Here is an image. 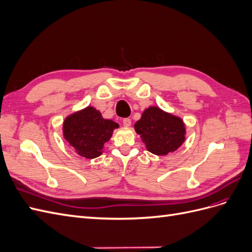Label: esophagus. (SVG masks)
<instances>
[{"label":"esophagus","mask_w":252,"mask_h":252,"mask_svg":"<svg viewBox=\"0 0 252 252\" xmlns=\"http://www.w3.org/2000/svg\"><path fill=\"white\" fill-rule=\"evenodd\" d=\"M123 124L125 127H130L131 125V120L130 119H124L123 120Z\"/></svg>","instance_id":"34e87169"}]
</instances>
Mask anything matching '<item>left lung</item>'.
Masks as SVG:
<instances>
[{
    "mask_svg": "<svg viewBox=\"0 0 252 252\" xmlns=\"http://www.w3.org/2000/svg\"><path fill=\"white\" fill-rule=\"evenodd\" d=\"M135 132L140 134L146 149L156 156L172 154L186 140V125L182 118L149 106L134 124Z\"/></svg>",
    "mask_w": 252,
    "mask_h": 252,
    "instance_id": "1",
    "label": "left lung"
}]
</instances>
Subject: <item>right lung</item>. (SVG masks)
I'll return each mask as SVG.
<instances>
[{"label":"right lung","mask_w":252,"mask_h":252,"mask_svg":"<svg viewBox=\"0 0 252 252\" xmlns=\"http://www.w3.org/2000/svg\"><path fill=\"white\" fill-rule=\"evenodd\" d=\"M119 127L112 120L104 119L93 106H87L67 116L62 130L64 139L80 157L95 158L103 154L105 143Z\"/></svg>","instance_id":"obj_1"}]
</instances>
